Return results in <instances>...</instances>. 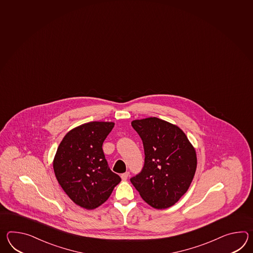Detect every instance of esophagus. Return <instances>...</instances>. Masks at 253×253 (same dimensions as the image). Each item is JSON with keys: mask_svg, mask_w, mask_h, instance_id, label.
<instances>
[{"mask_svg": "<svg viewBox=\"0 0 253 253\" xmlns=\"http://www.w3.org/2000/svg\"><path fill=\"white\" fill-rule=\"evenodd\" d=\"M129 171H126V172H124L123 174L121 175V177H122V179L124 180H126L128 179V177H129Z\"/></svg>", "mask_w": 253, "mask_h": 253, "instance_id": "obj_1", "label": "esophagus"}]
</instances>
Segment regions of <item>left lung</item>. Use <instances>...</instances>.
I'll list each match as a JSON object with an SVG mask.
<instances>
[{"instance_id":"8db88e82","label":"left lung","mask_w":253,"mask_h":253,"mask_svg":"<svg viewBox=\"0 0 253 253\" xmlns=\"http://www.w3.org/2000/svg\"><path fill=\"white\" fill-rule=\"evenodd\" d=\"M131 126L142 140L145 159L143 168L130 182L149 205L169 208L191 185L196 152L178 126L161 119L135 120Z\"/></svg>"}]
</instances>
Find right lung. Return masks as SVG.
<instances>
[{"label":"right lung","mask_w":253,"mask_h":253,"mask_svg":"<svg viewBox=\"0 0 253 253\" xmlns=\"http://www.w3.org/2000/svg\"><path fill=\"white\" fill-rule=\"evenodd\" d=\"M114 124L90 122L70 130L57 149L53 169L69 198L79 206L92 210L106 202L121 177L108 165L103 141Z\"/></svg>","instance_id":"add662e5"}]
</instances>
